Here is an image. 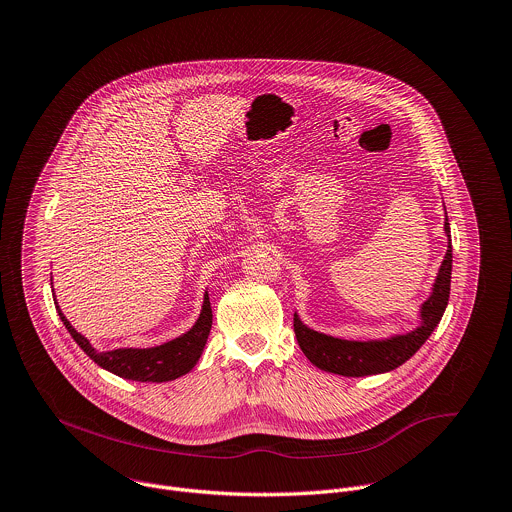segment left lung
Listing matches in <instances>:
<instances>
[{
  "mask_svg": "<svg viewBox=\"0 0 512 512\" xmlns=\"http://www.w3.org/2000/svg\"><path fill=\"white\" fill-rule=\"evenodd\" d=\"M444 229L450 237V223L446 219ZM450 275H452V243H448L446 257L438 271L434 291L422 305V325L412 333L398 335L386 342H348L331 335L317 333L305 327L297 315H293V329L297 344L305 358L319 370L339 376H370L390 372L410 360L430 337L450 297Z\"/></svg>",
  "mask_w": 512,
  "mask_h": 512,
  "instance_id": "8db88e82",
  "label": "left lung"
}]
</instances>
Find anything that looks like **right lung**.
Masks as SVG:
<instances>
[{
	"mask_svg": "<svg viewBox=\"0 0 512 512\" xmlns=\"http://www.w3.org/2000/svg\"><path fill=\"white\" fill-rule=\"evenodd\" d=\"M58 315L64 321L70 335L74 337V342L86 352L90 360H94L100 368L120 378L136 380V382H168L191 372L203 354V348L207 344V337L213 325L211 301H209V295H205L201 317L197 319L193 329L173 339V342L148 348V350L126 348V350H112L102 354V352H96L90 346L88 339L70 325V321L64 317L60 307H58Z\"/></svg>",
	"mask_w": 512,
	"mask_h": 512,
	"instance_id": "obj_1",
	"label": "right lung"
}]
</instances>
